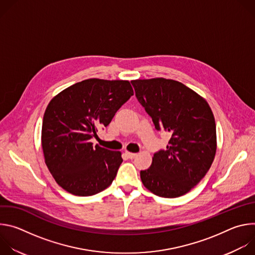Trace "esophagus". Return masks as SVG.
Returning <instances> with one entry per match:
<instances>
[{
  "label": "esophagus",
  "mask_w": 255,
  "mask_h": 255,
  "mask_svg": "<svg viewBox=\"0 0 255 255\" xmlns=\"http://www.w3.org/2000/svg\"><path fill=\"white\" fill-rule=\"evenodd\" d=\"M125 154H126V155H127V157H128V158H130V159L135 158V157L137 156V153H132V152H129V151H126V152H125Z\"/></svg>",
  "instance_id": "34e87169"
}]
</instances>
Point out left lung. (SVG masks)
<instances>
[{
    "mask_svg": "<svg viewBox=\"0 0 255 255\" xmlns=\"http://www.w3.org/2000/svg\"><path fill=\"white\" fill-rule=\"evenodd\" d=\"M135 95L157 130L171 135L156 152L142 184L162 198L189 193L206 175L217 149L216 124L207 101L184 84L163 78L131 81Z\"/></svg>",
    "mask_w": 255,
    "mask_h": 255,
    "instance_id": "left-lung-1",
    "label": "left lung"
}]
</instances>
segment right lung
I'll return each instance as SVG.
<instances>
[{"label": "right lung", "mask_w": 255, "mask_h": 255, "mask_svg": "<svg viewBox=\"0 0 255 255\" xmlns=\"http://www.w3.org/2000/svg\"><path fill=\"white\" fill-rule=\"evenodd\" d=\"M128 81L89 79L57 94L42 122L45 163L56 183L81 197L96 195L112 184L123 159L91 139L107 127L120 107L133 96Z\"/></svg>", "instance_id": "right-lung-1"}]
</instances>
